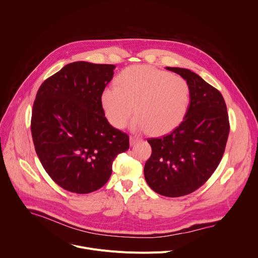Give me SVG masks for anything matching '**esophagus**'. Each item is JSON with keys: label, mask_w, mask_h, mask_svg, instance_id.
<instances>
[{"label": "esophagus", "mask_w": 258, "mask_h": 258, "mask_svg": "<svg viewBox=\"0 0 258 258\" xmlns=\"http://www.w3.org/2000/svg\"><path fill=\"white\" fill-rule=\"evenodd\" d=\"M138 142H140V139H139V138H137V137H131V138H130V144H131V146L136 145Z\"/></svg>", "instance_id": "34e87169"}]
</instances>
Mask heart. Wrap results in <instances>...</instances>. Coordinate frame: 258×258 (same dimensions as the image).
Segmentation results:
<instances>
[{
	"label": "heart",
	"instance_id": "heart-1",
	"mask_svg": "<svg viewBox=\"0 0 258 258\" xmlns=\"http://www.w3.org/2000/svg\"><path fill=\"white\" fill-rule=\"evenodd\" d=\"M189 104L186 80L147 65L125 68L117 76L114 88H106L101 94L104 114L112 126L125 127L135 106L133 128L149 130L153 135L175 128L185 118Z\"/></svg>",
	"mask_w": 258,
	"mask_h": 258
}]
</instances>
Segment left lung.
Listing matches in <instances>:
<instances>
[{
  "instance_id": "left-lung-1",
  "label": "left lung",
  "mask_w": 258,
  "mask_h": 258,
  "mask_svg": "<svg viewBox=\"0 0 258 258\" xmlns=\"http://www.w3.org/2000/svg\"><path fill=\"white\" fill-rule=\"evenodd\" d=\"M166 69L187 81L190 104L185 118L172 132L148 139L152 154L144 174L157 194L180 197L196 191L214 172L225 152L230 123L219 91L189 69Z\"/></svg>"
}]
</instances>
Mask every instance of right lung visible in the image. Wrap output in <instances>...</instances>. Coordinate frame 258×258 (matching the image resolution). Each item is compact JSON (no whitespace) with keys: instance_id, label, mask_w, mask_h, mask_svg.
Wrapping results in <instances>:
<instances>
[{"instance_id":"add662e5","label":"right lung","mask_w":258,"mask_h":258,"mask_svg":"<svg viewBox=\"0 0 258 258\" xmlns=\"http://www.w3.org/2000/svg\"><path fill=\"white\" fill-rule=\"evenodd\" d=\"M114 69L111 64L69 63L36 93L30 125L34 149L47 173L66 191L99 190L116 156L130 148L128 136L108 122L101 105Z\"/></svg>"}]
</instances>
